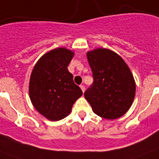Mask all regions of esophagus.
I'll return each mask as SVG.
<instances>
[{
  "label": "esophagus",
  "mask_w": 159,
  "mask_h": 159,
  "mask_svg": "<svg viewBox=\"0 0 159 159\" xmlns=\"http://www.w3.org/2000/svg\"><path fill=\"white\" fill-rule=\"evenodd\" d=\"M80 87H81V89H82V92H85V86L84 85H80Z\"/></svg>",
  "instance_id": "1"
}]
</instances>
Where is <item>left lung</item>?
Segmentation results:
<instances>
[{
	"label": "left lung",
	"mask_w": 159,
	"mask_h": 159,
	"mask_svg": "<svg viewBox=\"0 0 159 159\" xmlns=\"http://www.w3.org/2000/svg\"><path fill=\"white\" fill-rule=\"evenodd\" d=\"M93 82L84 97L97 116L114 120L127 112L135 96V82L125 61L113 51L97 48L87 53Z\"/></svg>",
	"instance_id": "1"
}]
</instances>
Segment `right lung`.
I'll list each match as a JSON object with an SVG mask.
<instances>
[{"instance_id": "right-lung-1", "label": "right lung", "mask_w": 159, "mask_h": 159, "mask_svg": "<svg viewBox=\"0 0 159 159\" xmlns=\"http://www.w3.org/2000/svg\"><path fill=\"white\" fill-rule=\"evenodd\" d=\"M73 53L55 48L42 56L34 67L30 80V97L37 111L48 120H62L71 112L82 92L67 70Z\"/></svg>"}]
</instances>
